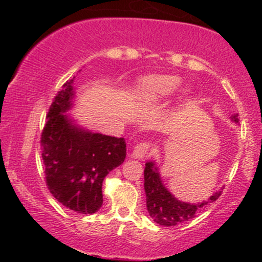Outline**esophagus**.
I'll list each match as a JSON object with an SVG mask.
<instances>
[{
  "mask_svg": "<svg viewBox=\"0 0 262 262\" xmlns=\"http://www.w3.org/2000/svg\"><path fill=\"white\" fill-rule=\"evenodd\" d=\"M150 151V143L149 142H141V143L136 144L134 148V151H133V155L136 158L142 159L144 157H147V155Z\"/></svg>",
  "mask_w": 262,
  "mask_h": 262,
  "instance_id": "obj_1",
  "label": "esophagus"
}]
</instances>
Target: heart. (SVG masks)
<instances>
[{
  "mask_svg": "<svg viewBox=\"0 0 262 262\" xmlns=\"http://www.w3.org/2000/svg\"><path fill=\"white\" fill-rule=\"evenodd\" d=\"M180 86V78L171 75H159L144 79L140 85L139 91L144 98L163 99L174 95Z\"/></svg>",
  "mask_w": 262,
  "mask_h": 262,
  "instance_id": "b5f03b06",
  "label": "heart"
}]
</instances>
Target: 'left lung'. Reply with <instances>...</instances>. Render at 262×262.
I'll return each mask as SVG.
<instances>
[{
    "label": "left lung",
    "mask_w": 262,
    "mask_h": 262,
    "mask_svg": "<svg viewBox=\"0 0 262 262\" xmlns=\"http://www.w3.org/2000/svg\"><path fill=\"white\" fill-rule=\"evenodd\" d=\"M232 120L239 122L238 114L233 115ZM144 190L147 196V209L149 215L156 223L165 227H173L186 221L194 219L202 208L216 201L221 196L222 190L215 193L201 203H185L178 201L164 187L159 178L157 168H154V163H147L144 168Z\"/></svg>",
    "instance_id": "8db88e82"
}]
</instances>
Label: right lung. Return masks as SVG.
<instances>
[{"label": "right lung", "instance_id": "obj_1", "mask_svg": "<svg viewBox=\"0 0 262 262\" xmlns=\"http://www.w3.org/2000/svg\"><path fill=\"white\" fill-rule=\"evenodd\" d=\"M73 79L53 99L41 133V157L50 192L64 207L94 214L103 205L101 186L126 158L123 137L92 134L75 127L63 113L73 99Z\"/></svg>", "mask_w": 262, "mask_h": 262}]
</instances>
